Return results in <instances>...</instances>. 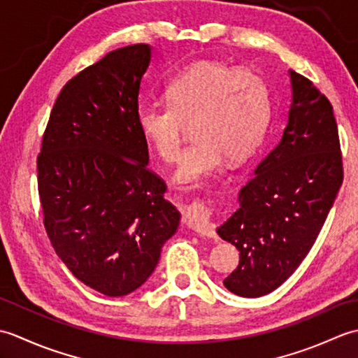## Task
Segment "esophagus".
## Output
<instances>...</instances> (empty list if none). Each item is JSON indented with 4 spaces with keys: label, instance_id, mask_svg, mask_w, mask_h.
Here are the masks:
<instances>
[{
    "label": "esophagus",
    "instance_id": "1",
    "mask_svg": "<svg viewBox=\"0 0 358 358\" xmlns=\"http://www.w3.org/2000/svg\"><path fill=\"white\" fill-rule=\"evenodd\" d=\"M186 224L194 229L195 232H199L203 237H209V238H217V234L212 227L209 222V212L208 208L204 204L199 203L194 204V206H189L186 209Z\"/></svg>",
    "mask_w": 358,
    "mask_h": 358
}]
</instances>
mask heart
<instances>
[{"label":"heart","instance_id":"b5f03b06","mask_svg":"<svg viewBox=\"0 0 358 358\" xmlns=\"http://www.w3.org/2000/svg\"><path fill=\"white\" fill-rule=\"evenodd\" d=\"M167 103H143L136 126L157 155L171 163L180 155L189 121L194 143L181 157L175 181L200 186L226 157L245 162L260 148L271 123L272 103L262 77L229 64L201 59L166 86Z\"/></svg>","mask_w":358,"mask_h":358}]
</instances>
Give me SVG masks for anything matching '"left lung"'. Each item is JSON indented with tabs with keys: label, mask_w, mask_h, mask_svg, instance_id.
Listing matches in <instances>:
<instances>
[{
	"label": "left lung",
	"mask_w": 358,
	"mask_h": 358,
	"mask_svg": "<svg viewBox=\"0 0 358 358\" xmlns=\"http://www.w3.org/2000/svg\"><path fill=\"white\" fill-rule=\"evenodd\" d=\"M292 100L281 140L238 194L217 234L240 250L223 285L255 299L275 291L314 246L343 183L338 129L328 98L289 71Z\"/></svg>",
	"instance_id": "8db88e82"
}]
</instances>
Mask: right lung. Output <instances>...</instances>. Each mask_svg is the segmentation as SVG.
<instances>
[{
  "label": "right lung",
  "mask_w": 358,
  "mask_h": 358,
  "mask_svg": "<svg viewBox=\"0 0 358 358\" xmlns=\"http://www.w3.org/2000/svg\"><path fill=\"white\" fill-rule=\"evenodd\" d=\"M149 44L126 45L59 92L38 155L44 226L57 255L86 286L123 296L148 281L180 224L164 181L148 169L136 126Z\"/></svg>",
  "instance_id": "right-lung-1"
}]
</instances>
